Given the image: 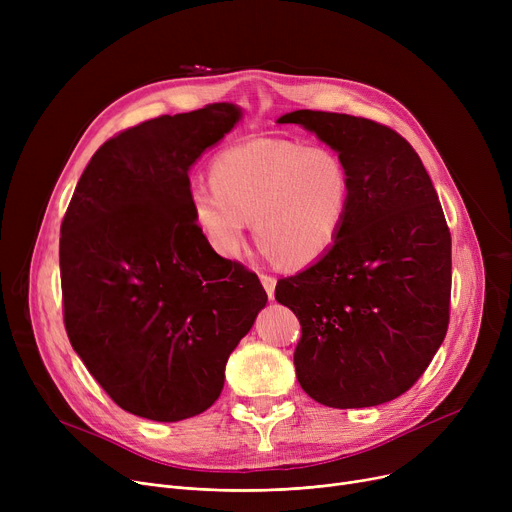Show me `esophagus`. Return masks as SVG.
I'll return each mask as SVG.
<instances>
[{
    "label": "esophagus",
    "instance_id": "34e87169",
    "mask_svg": "<svg viewBox=\"0 0 512 512\" xmlns=\"http://www.w3.org/2000/svg\"><path fill=\"white\" fill-rule=\"evenodd\" d=\"M259 280H261V284H263V288H265V292H267V297H270V299L274 301V292H276V278L267 276V274H261V276H259Z\"/></svg>",
    "mask_w": 512,
    "mask_h": 512
}]
</instances>
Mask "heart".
<instances>
[{"mask_svg": "<svg viewBox=\"0 0 512 512\" xmlns=\"http://www.w3.org/2000/svg\"><path fill=\"white\" fill-rule=\"evenodd\" d=\"M351 197V172L336 151L257 139L213 159L211 184L191 188V213L207 247L222 259L240 257L253 222L267 257L307 267L334 249Z\"/></svg>", "mask_w": 512, "mask_h": 512, "instance_id": "obj_1", "label": "heart"}]
</instances>
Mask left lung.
Segmentation results:
<instances>
[{"label":"left lung","mask_w":512,"mask_h":512,"mask_svg":"<svg viewBox=\"0 0 512 512\" xmlns=\"http://www.w3.org/2000/svg\"><path fill=\"white\" fill-rule=\"evenodd\" d=\"M278 124L313 132L353 180L334 249L276 284V301L301 321L297 380L332 409L384 405L421 378L448 330L452 259L438 193L388 126L313 110Z\"/></svg>","instance_id":"left-lung-1"}]
</instances>
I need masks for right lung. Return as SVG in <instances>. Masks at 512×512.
Wrapping results in <instances>:
<instances>
[{"mask_svg": "<svg viewBox=\"0 0 512 512\" xmlns=\"http://www.w3.org/2000/svg\"><path fill=\"white\" fill-rule=\"evenodd\" d=\"M240 118L238 105L213 103L120 132L91 157L64 215L70 344L137 417L182 421L209 409L267 303L259 278L215 255L191 213L188 172Z\"/></svg>", "mask_w": 512, "mask_h": 512, "instance_id": "1", "label": "right lung"}]
</instances>
